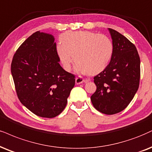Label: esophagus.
<instances>
[{"mask_svg": "<svg viewBox=\"0 0 152 152\" xmlns=\"http://www.w3.org/2000/svg\"><path fill=\"white\" fill-rule=\"evenodd\" d=\"M89 81V80H84L83 78L82 77H77L75 78V83L77 84V85H80V84H82L84 82H87Z\"/></svg>", "mask_w": 152, "mask_h": 152, "instance_id": "esophagus-1", "label": "esophagus"}]
</instances>
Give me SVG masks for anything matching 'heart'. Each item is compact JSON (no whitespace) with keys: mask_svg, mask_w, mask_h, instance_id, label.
I'll list each match as a JSON object with an SVG mask.
<instances>
[{"mask_svg":"<svg viewBox=\"0 0 152 152\" xmlns=\"http://www.w3.org/2000/svg\"><path fill=\"white\" fill-rule=\"evenodd\" d=\"M60 40L56 53L66 71H70L75 58L77 72L94 75L106 68L113 56V43L104 34L89 31H67Z\"/></svg>","mask_w":152,"mask_h":152,"instance_id":"obj_1","label":"heart"}]
</instances>
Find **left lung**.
Returning <instances> with one entry per match:
<instances>
[{"mask_svg":"<svg viewBox=\"0 0 152 152\" xmlns=\"http://www.w3.org/2000/svg\"><path fill=\"white\" fill-rule=\"evenodd\" d=\"M113 53L106 68L94 77L96 90L91 95L94 107L113 115L124 110L139 88L140 58L135 46L118 31L108 28Z\"/></svg>","mask_w":152,"mask_h":152,"instance_id":"8db88e82","label":"left lung"}]
</instances>
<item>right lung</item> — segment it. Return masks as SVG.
<instances>
[{"instance_id": "obj_1", "label": "right lung", "mask_w": 152, "mask_h": 152, "mask_svg": "<svg viewBox=\"0 0 152 152\" xmlns=\"http://www.w3.org/2000/svg\"><path fill=\"white\" fill-rule=\"evenodd\" d=\"M55 39L37 31L17 50L11 73L20 102L35 115L54 118L64 110L75 84L59 64Z\"/></svg>"}]
</instances>
